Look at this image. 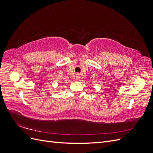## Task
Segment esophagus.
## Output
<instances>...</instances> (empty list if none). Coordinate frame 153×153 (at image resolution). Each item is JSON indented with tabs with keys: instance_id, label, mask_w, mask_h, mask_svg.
Returning a JSON list of instances; mask_svg holds the SVG:
<instances>
[{
	"instance_id": "1",
	"label": "esophagus",
	"mask_w": 153,
	"mask_h": 153,
	"mask_svg": "<svg viewBox=\"0 0 153 153\" xmlns=\"http://www.w3.org/2000/svg\"><path fill=\"white\" fill-rule=\"evenodd\" d=\"M79 78H80V75H79V74H76V75H75V78L76 80H78V79H79Z\"/></svg>"
}]
</instances>
